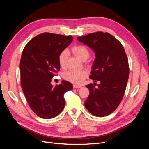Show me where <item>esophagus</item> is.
<instances>
[{"label": "esophagus", "mask_w": 149, "mask_h": 149, "mask_svg": "<svg viewBox=\"0 0 149 149\" xmlns=\"http://www.w3.org/2000/svg\"><path fill=\"white\" fill-rule=\"evenodd\" d=\"M73 88H81V86L79 85H77V84H73Z\"/></svg>", "instance_id": "1"}]
</instances>
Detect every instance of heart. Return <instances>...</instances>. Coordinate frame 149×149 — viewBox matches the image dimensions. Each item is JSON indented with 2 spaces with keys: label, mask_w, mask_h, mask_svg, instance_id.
Segmentation results:
<instances>
[{
  "label": "heart",
  "mask_w": 149,
  "mask_h": 149,
  "mask_svg": "<svg viewBox=\"0 0 149 149\" xmlns=\"http://www.w3.org/2000/svg\"><path fill=\"white\" fill-rule=\"evenodd\" d=\"M71 50L76 57L82 61L86 60L90 55L88 49L82 45H76L72 47ZM58 60L61 67H65L67 61V52H61L58 55ZM87 75V72L84 70H69L65 72L63 77L72 83L78 84L83 81Z\"/></svg>",
  "instance_id": "heart-1"
}]
</instances>
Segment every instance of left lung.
I'll use <instances>...</instances> for the list:
<instances>
[{
  "label": "left lung",
  "instance_id": "obj_1",
  "mask_svg": "<svg viewBox=\"0 0 149 149\" xmlns=\"http://www.w3.org/2000/svg\"><path fill=\"white\" fill-rule=\"evenodd\" d=\"M78 40L95 52L89 78L100 82L97 88L92 83L86 86L89 94L84 106L93 116L109 115L119 106L127 83L129 66L125 49L114 36L102 31L79 37Z\"/></svg>",
  "mask_w": 149,
  "mask_h": 149
}]
</instances>
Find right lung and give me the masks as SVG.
I'll use <instances>...</instances> for the list:
<instances>
[{
  "label": "right lung",
  "instance_id": "right-lung-1",
  "mask_svg": "<svg viewBox=\"0 0 149 149\" xmlns=\"http://www.w3.org/2000/svg\"><path fill=\"white\" fill-rule=\"evenodd\" d=\"M73 41L71 35L43 33L25 45L20 62L21 87L30 107L40 118L52 119L65 106V93L73 85L63 80L53 86L52 79L60 71L59 54Z\"/></svg>",
  "mask_w": 149,
  "mask_h": 149
}]
</instances>
